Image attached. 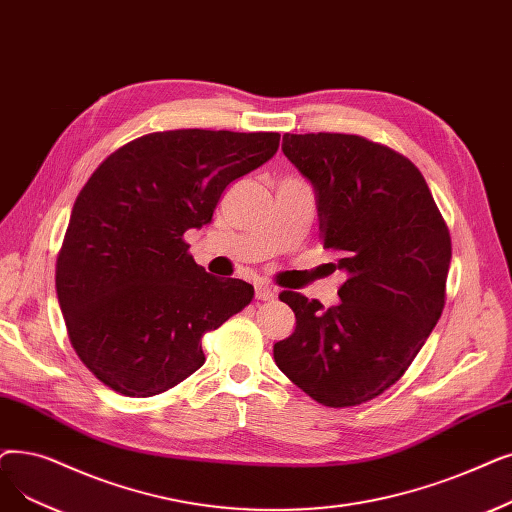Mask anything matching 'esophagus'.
<instances>
[{
	"label": "esophagus",
	"mask_w": 512,
	"mask_h": 512,
	"mask_svg": "<svg viewBox=\"0 0 512 512\" xmlns=\"http://www.w3.org/2000/svg\"><path fill=\"white\" fill-rule=\"evenodd\" d=\"M255 297H257L259 301H274V299H276V288L270 286V284L257 282V284H255Z\"/></svg>",
	"instance_id": "1"
}]
</instances>
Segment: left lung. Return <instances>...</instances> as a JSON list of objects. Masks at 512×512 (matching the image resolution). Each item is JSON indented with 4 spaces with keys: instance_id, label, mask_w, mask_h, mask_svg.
I'll list each match as a JSON object with an SVG mask.
<instances>
[{
    "instance_id": "obj_1",
    "label": "left lung",
    "mask_w": 512,
    "mask_h": 512,
    "mask_svg": "<svg viewBox=\"0 0 512 512\" xmlns=\"http://www.w3.org/2000/svg\"><path fill=\"white\" fill-rule=\"evenodd\" d=\"M282 150L318 192L320 240L347 274L324 307L280 301L297 326L274 345L278 368L328 408L370 402L402 379L443 305L452 238L418 167L353 133H284Z\"/></svg>"
}]
</instances>
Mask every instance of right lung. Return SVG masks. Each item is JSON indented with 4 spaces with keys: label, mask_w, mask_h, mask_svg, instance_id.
Returning <instances> with one entry per match:
<instances>
[{
    "label": "right lung",
    "mask_w": 512,
    "mask_h": 512,
    "mask_svg": "<svg viewBox=\"0 0 512 512\" xmlns=\"http://www.w3.org/2000/svg\"><path fill=\"white\" fill-rule=\"evenodd\" d=\"M278 146L274 131H154L108 154L81 188L56 293L75 353L106 387L150 397L186 381L205 364V332L253 301L251 284L207 274L184 234Z\"/></svg>",
    "instance_id": "right-lung-1"
}]
</instances>
